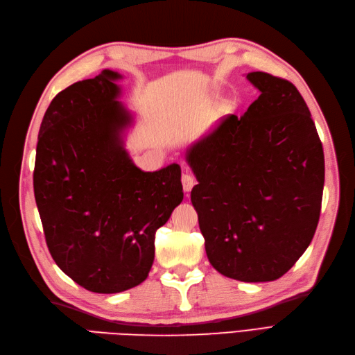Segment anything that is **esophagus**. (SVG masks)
I'll return each instance as SVG.
<instances>
[{
	"label": "esophagus",
	"instance_id": "34e87169",
	"mask_svg": "<svg viewBox=\"0 0 355 355\" xmlns=\"http://www.w3.org/2000/svg\"><path fill=\"white\" fill-rule=\"evenodd\" d=\"M196 184H197V180L192 175H188V173L182 175V185H184L185 192H189L192 188H194Z\"/></svg>",
	"mask_w": 355,
	"mask_h": 355
}]
</instances>
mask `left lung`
<instances>
[{"label": "left lung", "mask_w": 355, "mask_h": 355, "mask_svg": "<svg viewBox=\"0 0 355 355\" xmlns=\"http://www.w3.org/2000/svg\"><path fill=\"white\" fill-rule=\"evenodd\" d=\"M261 92L244 115H225L187 151L191 191L210 263L245 283L274 282L313 240L324 187V154L295 85L247 73Z\"/></svg>", "instance_id": "obj_1"}]
</instances>
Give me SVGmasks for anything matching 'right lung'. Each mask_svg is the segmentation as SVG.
Wrapping results in <instances>:
<instances>
[{
  "label": "right lung",
  "instance_id": "right-lung-1",
  "mask_svg": "<svg viewBox=\"0 0 355 355\" xmlns=\"http://www.w3.org/2000/svg\"><path fill=\"white\" fill-rule=\"evenodd\" d=\"M120 78L103 69L56 94L37 144L34 194L50 254L94 293L146 280L155 231L184 200L179 164L144 171L124 149L133 116L118 102Z\"/></svg>",
  "mask_w": 355,
  "mask_h": 355
}]
</instances>
